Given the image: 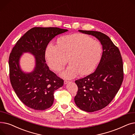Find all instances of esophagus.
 Masks as SVG:
<instances>
[{"instance_id": "esophagus-1", "label": "esophagus", "mask_w": 135, "mask_h": 135, "mask_svg": "<svg viewBox=\"0 0 135 135\" xmlns=\"http://www.w3.org/2000/svg\"><path fill=\"white\" fill-rule=\"evenodd\" d=\"M68 82H69V81H68V80H65V81H64V84H67Z\"/></svg>"}]
</instances>
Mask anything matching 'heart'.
Instances as JSON below:
<instances>
[{
	"instance_id": "heart-1",
	"label": "heart",
	"mask_w": 135,
	"mask_h": 135,
	"mask_svg": "<svg viewBox=\"0 0 135 135\" xmlns=\"http://www.w3.org/2000/svg\"><path fill=\"white\" fill-rule=\"evenodd\" d=\"M58 45L50 44L45 56L49 66L56 72L63 69L68 59L70 65L62 73L67 79L74 78L80 74L91 73L101 58L100 42L85 34L77 33L62 37Z\"/></svg>"
}]
</instances>
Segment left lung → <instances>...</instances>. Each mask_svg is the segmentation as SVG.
Listing matches in <instances>:
<instances>
[{
  "instance_id": "1",
  "label": "left lung",
  "mask_w": 135,
  "mask_h": 135,
  "mask_svg": "<svg viewBox=\"0 0 135 135\" xmlns=\"http://www.w3.org/2000/svg\"><path fill=\"white\" fill-rule=\"evenodd\" d=\"M100 41L103 54L95 71L75 81L78 88L74 101L80 109L88 112L101 110L108 105L118 92L124 79L123 60L119 50L105 34L79 30Z\"/></svg>"
}]
</instances>
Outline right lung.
<instances>
[{"instance_id":"1","label":"right lung","mask_w":135,"mask_h":135,"mask_svg":"<svg viewBox=\"0 0 135 135\" xmlns=\"http://www.w3.org/2000/svg\"><path fill=\"white\" fill-rule=\"evenodd\" d=\"M68 31L57 27H34L28 31L13 47L9 56V75L12 87L26 106L45 110L52 105L55 90L63 86V80L49 69L45 63V50L57 35ZM29 52L35 56L33 71L25 74L19 65L20 57Z\"/></svg>"}]
</instances>
